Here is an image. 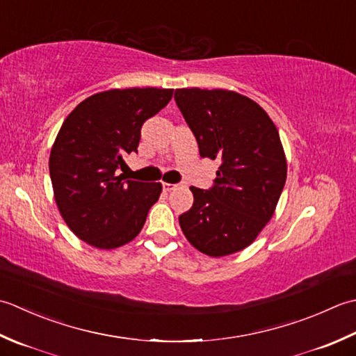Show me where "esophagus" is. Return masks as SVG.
<instances>
[{
    "mask_svg": "<svg viewBox=\"0 0 356 356\" xmlns=\"http://www.w3.org/2000/svg\"><path fill=\"white\" fill-rule=\"evenodd\" d=\"M177 184H170V183H163V191L164 192H172L173 188H177Z\"/></svg>",
    "mask_w": 356,
    "mask_h": 356,
    "instance_id": "obj_1",
    "label": "esophagus"
}]
</instances>
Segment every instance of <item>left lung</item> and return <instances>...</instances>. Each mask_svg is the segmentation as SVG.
Segmentation results:
<instances>
[{
	"label": "left lung",
	"mask_w": 356,
	"mask_h": 356,
	"mask_svg": "<svg viewBox=\"0 0 356 356\" xmlns=\"http://www.w3.org/2000/svg\"><path fill=\"white\" fill-rule=\"evenodd\" d=\"M177 106L202 158L218 159L209 191L191 187L179 226L195 249L226 257L250 245L270 221L286 184L278 129L255 101L224 89H177Z\"/></svg>",
	"instance_id": "8db88e82"
}]
</instances>
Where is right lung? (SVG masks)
<instances>
[{"label": "right lung", "instance_id": "add662e5", "mask_svg": "<svg viewBox=\"0 0 356 356\" xmlns=\"http://www.w3.org/2000/svg\"><path fill=\"white\" fill-rule=\"evenodd\" d=\"M172 93L156 87L99 92L64 120L50 152V179L63 220L84 243L117 249L141 232L163 186L126 179L118 169L136 152L144 121Z\"/></svg>", "mask_w": 356, "mask_h": 356}]
</instances>
